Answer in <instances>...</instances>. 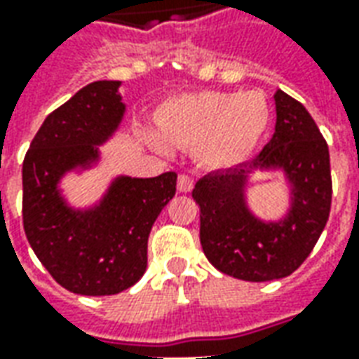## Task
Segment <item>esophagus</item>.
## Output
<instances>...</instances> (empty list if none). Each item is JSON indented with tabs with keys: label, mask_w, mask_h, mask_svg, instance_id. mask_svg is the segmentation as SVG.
<instances>
[{
	"label": "esophagus",
	"mask_w": 359,
	"mask_h": 359,
	"mask_svg": "<svg viewBox=\"0 0 359 359\" xmlns=\"http://www.w3.org/2000/svg\"><path fill=\"white\" fill-rule=\"evenodd\" d=\"M177 188H179V192H190L194 188V179L190 175H179Z\"/></svg>",
	"instance_id": "34e87169"
}]
</instances>
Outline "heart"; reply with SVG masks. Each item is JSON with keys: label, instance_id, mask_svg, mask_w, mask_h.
I'll return each mask as SVG.
<instances>
[{"label": "heart", "instance_id": "b5f03b06", "mask_svg": "<svg viewBox=\"0 0 359 359\" xmlns=\"http://www.w3.org/2000/svg\"><path fill=\"white\" fill-rule=\"evenodd\" d=\"M269 103L259 92H194L172 97L157 115L161 134L157 148L196 149L210 169H231L244 163L269 126Z\"/></svg>", "mask_w": 359, "mask_h": 359}]
</instances>
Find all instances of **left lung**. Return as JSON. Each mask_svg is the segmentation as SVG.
I'll return each mask as SVG.
<instances>
[{
    "instance_id": "obj_1",
    "label": "left lung",
    "mask_w": 359,
    "mask_h": 359,
    "mask_svg": "<svg viewBox=\"0 0 359 359\" xmlns=\"http://www.w3.org/2000/svg\"><path fill=\"white\" fill-rule=\"evenodd\" d=\"M275 134L248 163L208 172L196 182L200 242L210 264L250 283L288 277L323 233L331 211V161L327 142L308 109L275 92ZM256 170H283L291 205L277 222L257 218L248 205V180Z\"/></svg>"
}]
</instances>
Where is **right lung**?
Wrapping results in <instances>:
<instances>
[{"label": "right lung", "instance_id": "right-lung-1", "mask_svg": "<svg viewBox=\"0 0 359 359\" xmlns=\"http://www.w3.org/2000/svg\"><path fill=\"white\" fill-rule=\"evenodd\" d=\"M118 81H97L50 113L22 163V225L38 259L59 285L82 296L118 294L148 265V236L177 192V172L151 179L118 175L100 202L69 205L67 172L100 161V146L117 133L126 105Z\"/></svg>", "mask_w": 359, "mask_h": 359}]
</instances>
